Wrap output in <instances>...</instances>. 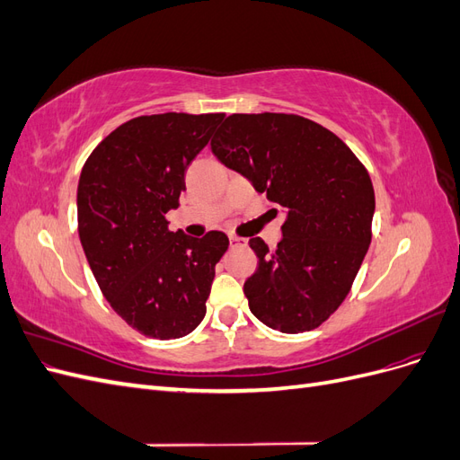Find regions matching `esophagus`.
Here are the masks:
<instances>
[{"label":"esophagus","mask_w":460,"mask_h":460,"mask_svg":"<svg viewBox=\"0 0 460 460\" xmlns=\"http://www.w3.org/2000/svg\"><path fill=\"white\" fill-rule=\"evenodd\" d=\"M230 247L234 249V247H245L247 245V242L243 240V238H238V235H230Z\"/></svg>","instance_id":"esophagus-1"}]
</instances>
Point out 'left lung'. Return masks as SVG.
I'll use <instances>...</instances> for the list:
<instances>
[{"label": "left lung", "instance_id": "1", "mask_svg": "<svg viewBox=\"0 0 460 460\" xmlns=\"http://www.w3.org/2000/svg\"><path fill=\"white\" fill-rule=\"evenodd\" d=\"M211 149L286 211L276 252L249 240L257 255L243 284L249 309L284 333L318 328L351 291L372 240L367 166L323 124L291 113H234Z\"/></svg>", "mask_w": 460, "mask_h": 460}]
</instances>
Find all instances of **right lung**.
Returning <instances> with one entry per match:
<instances>
[{
  "label": "right lung",
  "mask_w": 460,
  "mask_h": 460,
  "mask_svg": "<svg viewBox=\"0 0 460 460\" xmlns=\"http://www.w3.org/2000/svg\"><path fill=\"white\" fill-rule=\"evenodd\" d=\"M225 113L144 115L120 124L82 166L78 235L102 294L147 338L176 340L205 316L228 238L171 232L164 215L186 191L190 163Z\"/></svg>",
  "instance_id": "obj_1"
}]
</instances>
